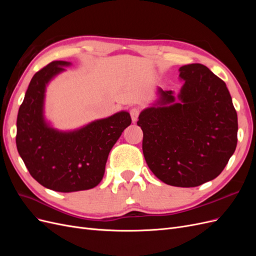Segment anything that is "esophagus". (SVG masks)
Instances as JSON below:
<instances>
[{"label": "esophagus", "instance_id": "esophagus-1", "mask_svg": "<svg viewBox=\"0 0 256 256\" xmlns=\"http://www.w3.org/2000/svg\"><path fill=\"white\" fill-rule=\"evenodd\" d=\"M129 113H130V116H131V120H132L134 122H136L138 120V115H140V109H138V108H136V106H134V108H131Z\"/></svg>", "mask_w": 256, "mask_h": 256}]
</instances>
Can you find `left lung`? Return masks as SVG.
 Here are the masks:
<instances>
[{
  "instance_id": "1",
  "label": "left lung",
  "mask_w": 256,
  "mask_h": 256,
  "mask_svg": "<svg viewBox=\"0 0 256 256\" xmlns=\"http://www.w3.org/2000/svg\"><path fill=\"white\" fill-rule=\"evenodd\" d=\"M180 72V102H174L172 90L160 88V106L142 111L136 124L150 171L166 184L190 188L212 180L226 168L236 150L238 120L219 76L202 64Z\"/></svg>"
}]
</instances>
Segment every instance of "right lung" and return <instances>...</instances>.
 Returning a JSON list of instances; mask_svg holds the SVG:
<instances>
[{
    "label": "right lung",
    "instance_id": "1",
    "mask_svg": "<svg viewBox=\"0 0 256 256\" xmlns=\"http://www.w3.org/2000/svg\"><path fill=\"white\" fill-rule=\"evenodd\" d=\"M69 64L53 60L34 74L17 118L16 144L30 174L44 187L58 192L96 187L111 148L131 124L129 113L122 111L72 132L50 128L42 115L46 84Z\"/></svg>",
    "mask_w": 256,
    "mask_h": 256
}]
</instances>
